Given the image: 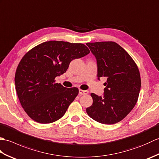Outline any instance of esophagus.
<instances>
[{
	"mask_svg": "<svg viewBox=\"0 0 159 159\" xmlns=\"http://www.w3.org/2000/svg\"><path fill=\"white\" fill-rule=\"evenodd\" d=\"M88 91L87 90H82V89H79V94L80 95H85V94L88 93Z\"/></svg>",
	"mask_w": 159,
	"mask_h": 159,
	"instance_id": "34e87169",
	"label": "esophagus"
}]
</instances>
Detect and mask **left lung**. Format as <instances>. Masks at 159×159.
<instances>
[{"label": "left lung", "mask_w": 159, "mask_h": 159, "mask_svg": "<svg viewBox=\"0 0 159 159\" xmlns=\"http://www.w3.org/2000/svg\"><path fill=\"white\" fill-rule=\"evenodd\" d=\"M95 56L98 79L106 77L103 96L91 93L92 106L88 116L98 122L113 124L122 120L137 102L141 77L134 60L122 47L114 42L87 43Z\"/></svg>", "instance_id": "1"}]
</instances>
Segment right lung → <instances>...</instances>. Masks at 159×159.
<instances>
[{
  "label": "right lung",
  "instance_id": "add662e5",
  "mask_svg": "<svg viewBox=\"0 0 159 159\" xmlns=\"http://www.w3.org/2000/svg\"><path fill=\"white\" fill-rule=\"evenodd\" d=\"M89 52L83 43L49 41L25 54L16 69L15 85L20 104L33 120L49 124L64 116L79 89L64 87L55 78L66 72L73 59Z\"/></svg>",
  "mask_w": 159,
  "mask_h": 159
}]
</instances>
